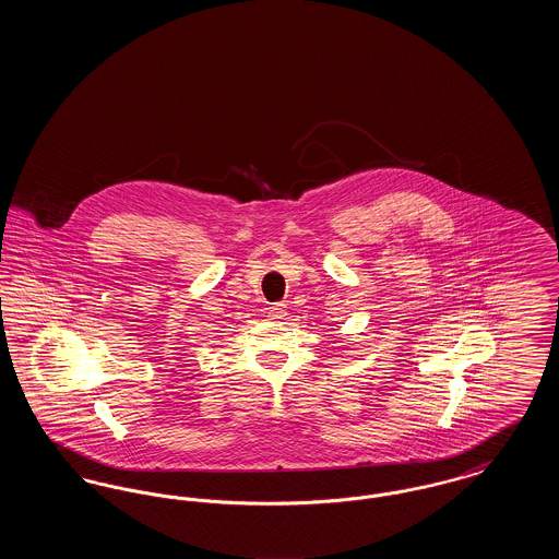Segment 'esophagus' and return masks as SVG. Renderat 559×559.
Returning a JSON list of instances; mask_svg holds the SVG:
<instances>
[{
	"label": "esophagus",
	"mask_w": 559,
	"mask_h": 559,
	"mask_svg": "<svg viewBox=\"0 0 559 559\" xmlns=\"http://www.w3.org/2000/svg\"><path fill=\"white\" fill-rule=\"evenodd\" d=\"M267 314H270V319H283L285 317V304H272L267 308Z\"/></svg>",
	"instance_id": "esophagus-1"
}]
</instances>
